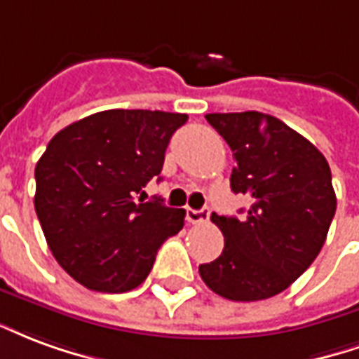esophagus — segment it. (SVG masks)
Segmentation results:
<instances>
[{
    "instance_id": "34e87169",
    "label": "esophagus",
    "mask_w": 359,
    "mask_h": 359,
    "mask_svg": "<svg viewBox=\"0 0 359 359\" xmlns=\"http://www.w3.org/2000/svg\"><path fill=\"white\" fill-rule=\"evenodd\" d=\"M210 216V210L208 208H203V210H193V208H187L185 210V219L189 224H205L206 219Z\"/></svg>"
}]
</instances>
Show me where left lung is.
Returning <instances> with one entry per match:
<instances>
[{"mask_svg":"<svg viewBox=\"0 0 359 359\" xmlns=\"http://www.w3.org/2000/svg\"><path fill=\"white\" fill-rule=\"evenodd\" d=\"M206 120L233 151L231 191L248 195L252 205L243 218L212 212L226 245L198 273L227 300L276 297L310 268L325 243L337 210L331 168L310 141L276 116L212 112Z\"/></svg>","mask_w":359,"mask_h":359,"instance_id":"1","label":"left lung"}]
</instances>
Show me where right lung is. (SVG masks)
Wrapping results in <instances>:
<instances>
[{
    "instance_id": "add662e5",
    "label": "right lung",
    "mask_w": 359,
    "mask_h": 359,
    "mask_svg": "<svg viewBox=\"0 0 359 359\" xmlns=\"http://www.w3.org/2000/svg\"><path fill=\"white\" fill-rule=\"evenodd\" d=\"M185 122L180 112L112 109L47 143L34 206L55 260L86 289L140 287L162 243L183 227V208L135 195L161 174L170 137Z\"/></svg>"
}]
</instances>
